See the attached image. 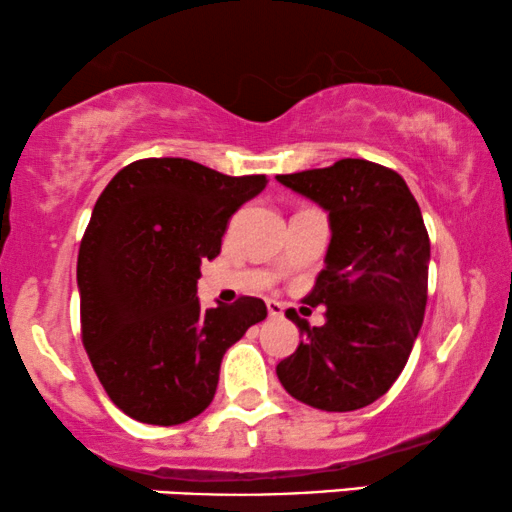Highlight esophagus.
<instances>
[{
  "mask_svg": "<svg viewBox=\"0 0 512 512\" xmlns=\"http://www.w3.org/2000/svg\"><path fill=\"white\" fill-rule=\"evenodd\" d=\"M265 305H268V315H270V317H282L284 305H282L280 301H268Z\"/></svg>",
  "mask_w": 512,
  "mask_h": 512,
  "instance_id": "esophagus-1",
  "label": "esophagus"
}]
</instances>
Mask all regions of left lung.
<instances>
[{
	"label": "left lung",
	"instance_id": "1",
	"mask_svg": "<svg viewBox=\"0 0 512 512\" xmlns=\"http://www.w3.org/2000/svg\"><path fill=\"white\" fill-rule=\"evenodd\" d=\"M277 181L320 204L331 228L324 270L305 296L327 305V322L310 327L287 310L303 341L277 378L315 409H362L397 381L423 324L430 240L421 209L397 171L367 159Z\"/></svg>",
	"mask_w": 512,
	"mask_h": 512
}]
</instances>
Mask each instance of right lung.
Masks as SVG:
<instances>
[{
	"instance_id": "obj_1",
	"label": "right lung",
	"mask_w": 512,
	"mask_h": 512,
	"mask_svg": "<svg viewBox=\"0 0 512 512\" xmlns=\"http://www.w3.org/2000/svg\"><path fill=\"white\" fill-rule=\"evenodd\" d=\"M265 176H225L181 157L131 162L98 197L79 244L82 343L126 416L178 426L209 407L225 350L268 317L261 298L199 305V265Z\"/></svg>"
}]
</instances>
